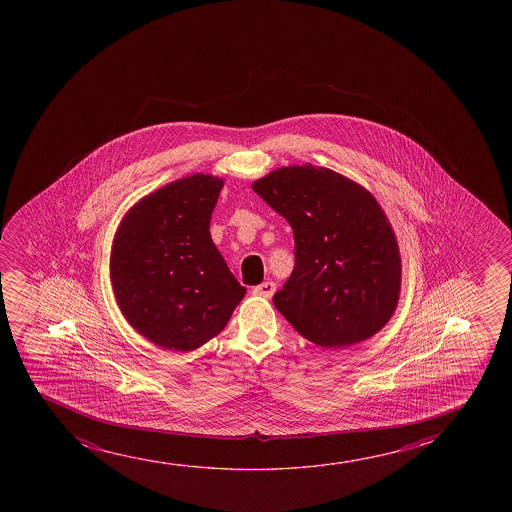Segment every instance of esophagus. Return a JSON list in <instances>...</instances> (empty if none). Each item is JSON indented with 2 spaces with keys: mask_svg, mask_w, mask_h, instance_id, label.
<instances>
[{
  "mask_svg": "<svg viewBox=\"0 0 512 512\" xmlns=\"http://www.w3.org/2000/svg\"><path fill=\"white\" fill-rule=\"evenodd\" d=\"M274 290H276V283H273V281H264V283H260V285L253 288V294L269 299V297H273Z\"/></svg>",
  "mask_w": 512,
  "mask_h": 512,
  "instance_id": "34e87169",
  "label": "esophagus"
}]
</instances>
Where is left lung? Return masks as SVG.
Here are the masks:
<instances>
[{
    "instance_id": "obj_1",
    "label": "left lung",
    "mask_w": 512,
    "mask_h": 512,
    "mask_svg": "<svg viewBox=\"0 0 512 512\" xmlns=\"http://www.w3.org/2000/svg\"><path fill=\"white\" fill-rule=\"evenodd\" d=\"M252 189L294 232V271L273 297L292 327L323 348L383 329L399 302L400 255L372 194L311 164L276 169Z\"/></svg>"
}]
</instances>
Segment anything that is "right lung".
Instances as JSON below:
<instances>
[{
	"instance_id": "right-lung-1",
	"label": "right lung",
	"mask_w": 512,
	"mask_h": 512,
	"mask_svg": "<svg viewBox=\"0 0 512 512\" xmlns=\"http://www.w3.org/2000/svg\"><path fill=\"white\" fill-rule=\"evenodd\" d=\"M224 187L192 175L141 199L113 239L110 274L122 315L166 350L190 351L217 336L245 297L210 236Z\"/></svg>"
}]
</instances>
